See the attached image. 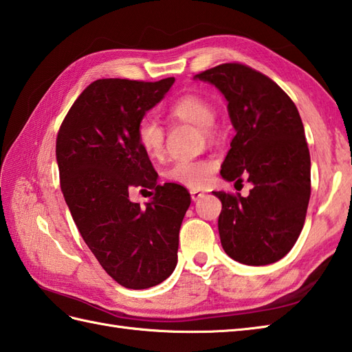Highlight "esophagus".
Returning <instances> with one entry per match:
<instances>
[{
    "label": "esophagus",
    "mask_w": 352,
    "mask_h": 352,
    "mask_svg": "<svg viewBox=\"0 0 352 352\" xmlns=\"http://www.w3.org/2000/svg\"><path fill=\"white\" fill-rule=\"evenodd\" d=\"M203 197H204V192L197 190V189L190 190V198H192V201H198L199 198H203Z\"/></svg>",
    "instance_id": "1"
}]
</instances>
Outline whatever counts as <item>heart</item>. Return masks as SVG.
I'll use <instances>...</instances> for the list:
<instances>
[{"label": "heart", "mask_w": 352, "mask_h": 352, "mask_svg": "<svg viewBox=\"0 0 352 352\" xmlns=\"http://www.w3.org/2000/svg\"><path fill=\"white\" fill-rule=\"evenodd\" d=\"M170 113L182 121L190 122L203 129L206 136H210L216 119L214 107L203 96L184 95L170 107ZM138 144L148 157L160 159L164 153V130L151 116L142 118L136 130ZM216 168L213 160H178L172 163L164 172L170 183L186 186L190 189H199L210 180L212 172Z\"/></svg>", "instance_id": "1"}]
</instances>
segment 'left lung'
Segmentation results:
<instances>
[{"label":"left lung","instance_id":"obj_1","mask_svg":"<svg viewBox=\"0 0 352 352\" xmlns=\"http://www.w3.org/2000/svg\"><path fill=\"white\" fill-rule=\"evenodd\" d=\"M226 96L236 130L221 166L223 180L252 189L248 197L213 192L222 203V248L239 263L271 265L295 245L310 199V153L298 109L263 74L223 63L197 74Z\"/></svg>","mask_w":352,"mask_h":352}]
</instances>
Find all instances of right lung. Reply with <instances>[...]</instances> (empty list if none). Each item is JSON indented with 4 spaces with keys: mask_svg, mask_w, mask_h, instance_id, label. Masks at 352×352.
I'll return each instance as SVG.
<instances>
[{
    "mask_svg": "<svg viewBox=\"0 0 352 352\" xmlns=\"http://www.w3.org/2000/svg\"><path fill=\"white\" fill-rule=\"evenodd\" d=\"M174 81L96 80L72 104L57 134L60 186L72 219L104 271L126 289L157 286L177 266L190 195L180 184H159L136 136L140 119ZM133 187L150 190L145 208L129 201Z\"/></svg>",
    "mask_w": 352,
    "mask_h": 352,
    "instance_id": "1",
    "label": "right lung"
}]
</instances>
